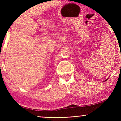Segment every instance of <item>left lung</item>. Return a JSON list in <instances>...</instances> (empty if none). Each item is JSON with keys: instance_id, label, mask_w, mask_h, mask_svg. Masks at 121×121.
Instances as JSON below:
<instances>
[{"instance_id": "left-lung-1", "label": "left lung", "mask_w": 121, "mask_h": 121, "mask_svg": "<svg viewBox=\"0 0 121 121\" xmlns=\"http://www.w3.org/2000/svg\"><path fill=\"white\" fill-rule=\"evenodd\" d=\"M106 79V80H105V81H104V82H106V81H107V79Z\"/></svg>"}]
</instances>
